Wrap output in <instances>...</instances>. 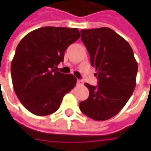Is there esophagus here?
I'll use <instances>...</instances> for the list:
<instances>
[{"mask_svg": "<svg viewBox=\"0 0 151 151\" xmlns=\"http://www.w3.org/2000/svg\"><path fill=\"white\" fill-rule=\"evenodd\" d=\"M77 84H78V86H82V85H83V82H82V80L78 79V80L77 81Z\"/></svg>", "mask_w": 151, "mask_h": 151, "instance_id": "obj_1", "label": "esophagus"}]
</instances>
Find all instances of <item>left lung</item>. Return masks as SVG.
<instances>
[{
  "instance_id": "1",
  "label": "left lung",
  "mask_w": 151,
  "mask_h": 151,
  "mask_svg": "<svg viewBox=\"0 0 151 151\" xmlns=\"http://www.w3.org/2000/svg\"><path fill=\"white\" fill-rule=\"evenodd\" d=\"M81 39L99 82L96 86L85 83L90 95L79 108L93 120H108L120 112L133 94L137 63L129 43L110 28L82 30Z\"/></svg>"
}]
</instances>
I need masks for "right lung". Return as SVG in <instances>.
I'll return each instance as SVG.
<instances>
[{
	"mask_svg": "<svg viewBox=\"0 0 151 151\" xmlns=\"http://www.w3.org/2000/svg\"><path fill=\"white\" fill-rule=\"evenodd\" d=\"M79 38L78 28L44 27L18 43L11 62L12 82L17 97L31 113L43 116L55 112L76 86L74 76L56 69L67 47Z\"/></svg>",
	"mask_w": 151,
	"mask_h": 151,
	"instance_id": "right-lung-1",
	"label": "right lung"
}]
</instances>
